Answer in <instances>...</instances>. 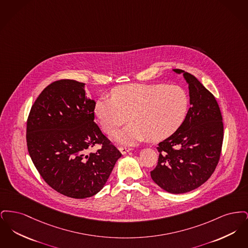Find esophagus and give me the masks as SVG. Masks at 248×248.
<instances>
[{
  "mask_svg": "<svg viewBox=\"0 0 248 248\" xmlns=\"http://www.w3.org/2000/svg\"><path fill=\"white\" fill-rule=\"evenodd\" d=\"M132 149H130V148H126V147H120L119 148V151L121 152V154H126L128 152H130Z\"/></svg>",
  "mask_w": 248,
  "mask_h": 248,
  "instance_id": "1",
  "label": "esophagus"
}]
</instances>
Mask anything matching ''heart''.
Wrapping results in <instances>:
<instances>
[{"instance_id": "heart-1", "label": "heart", "mask_w": 248, "mask_h": 248, "mask_svg": "<svg viewBox=\"0 0 248 248\" xmlns=\"http://www.w3.org/2000/svg\"><path fill=\"white\" fill-rule=\"evenodd\" d=\"M188 109L189 96L178 85L130 83L115 87L111 97L98 98L94 114L107 133L132 121L111 138L133 144L146 139L160 141L170 137L184 122Z\"/></svg>"}]
</instances>
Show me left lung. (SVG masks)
Instances as JSON below:
<instances>
[{
  "label": "left lung",
  "instance_id": "left-lung-1",
  "mask_svg": "<svg viewBox=\"0 0 248 248\" xmlns=\"http://www.w3.org/2000/svg\"><path fill=\"white\" fill-rule=\"evenodd\" d=\"M183 73L189 84V104L179 128L160 142L158 164L151 172L154 182L165 191L179 194L197 189L215 171L223 142V123L218 104L196 77Z\"/></svg>",
  "mask_w": 248,
  "mask_h": 248
}]
</instances>
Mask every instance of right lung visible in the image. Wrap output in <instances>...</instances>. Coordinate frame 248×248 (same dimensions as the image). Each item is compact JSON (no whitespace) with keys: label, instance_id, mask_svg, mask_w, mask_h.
Listing matches in <instances>:
<instances>
[{"label":"right lung","instance_id":"obj_1","mask_svg":"<svg viewBox=\"0 0 248 248\" xmlns=\"http://www.w3.org/2000/svg\"><path fill=\"white\" fill-rule=\"evenodd\" d=\"M85 83L59 80L39 94L27 121V146L41 177L59 193L91 197L105 186L122 156L94 122ZM100 143L95 153L90 149Z\"/></svg>","mask_w":248,"mask_h":248}]
</instances>
